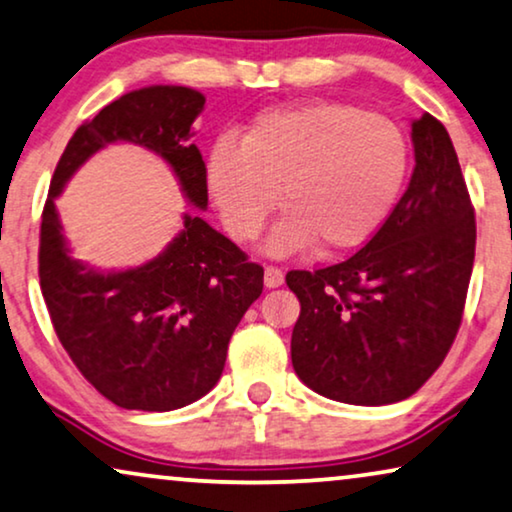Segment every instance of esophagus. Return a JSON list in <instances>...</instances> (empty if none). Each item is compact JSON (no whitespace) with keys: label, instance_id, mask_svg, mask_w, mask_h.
I'll list each match as a JSON object with an SVG mask.
<instances>
[{"label":"esophagus","instance_id":"34e87169","mask_svg":"<svg viewBox=\"0 0 512 512\" xmlns=\"http://www.w3.org/2000/svg\"><path fill=\"white\" fill-rule=\"evenodd\" d=\"M284 284V272L277 265H265V286L268 289H277Z\"/></svg>","mask_w":512,"mask_h":512}]
</instances>
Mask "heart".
<instances>
[{
  "instance_id": "heart-1",
  "label": "heart",
  "mask_w": 512,
  "mask_h": 512,
  "mask_svg": "<svg viewBox=\"0 0 512 512\" xmlns=\"http://www.w3.org/2000/svg\"><path fill=\"white\" fill-rule=\"evenodd\" d=\"M410 170L405 132L382 114L342 102H307L258 116L242 142L223 137L207 158V186L223 226L256 240L275 212L272 256L321 244L347 251L380 233ZM280 195H276V191Z\"/></svg>"
}]
</instances>
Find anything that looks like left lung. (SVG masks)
Here are the masks:
<instances>
[{"mask_svg":"<svg viewBox=\"0 0 512 512\" xmlns=\"http://www.w3.org/2000/svg\"><path fill=\"white\" fill-rule=\"evenodd\" d=\"M412 146L408 191L380 233L347 261L286 275L300 300L293 370L333 401H403L457 338L475 258L471 195L438 118L412 121Z\"/></svg>","mask_w":512,"mask_h":512,"instance_id":"obj_1","label":"left lung"}]
</instances>
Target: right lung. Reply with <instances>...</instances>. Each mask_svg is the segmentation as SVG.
Listing matches in <instances>:
<instances>
[{"label":"right lung","mask_w":512,"mask_h":512,"mask_svg":"<svg viewBox=\"0 0 512 512\" xmlns=\"http://www.w3.org/2000/svg\"><path fill=\"white\" fill-rule=\"evenodd\" d=\"M205 95L149 86L107 104L69 139L41 214L39 282L58 338L81 375L125 410L184 408L214 389L230 335L263 291V268L200 216L163 254L130 270L76 261L55 209L72 174L107 144L132 142L172 167L193 207H207V167L191 142Z\"/></svg>","instance_id":"1"}]
</instances>
